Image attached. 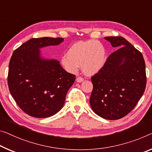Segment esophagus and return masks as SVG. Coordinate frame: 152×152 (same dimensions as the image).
Here are the masks:
<instances>
[{
	"mask_svg": "<svg viewBox=\"0 0 152 152\" xmlns=\"http://www.w3.org/2000/svg\"><path fill=\"white\" fill-rule=\"evenodd\" d=\"M84 80V79L82 77H77V79H76V81H77L78 83H81V82H82V81Z\"/></svg>",
	"mask_w": 152,
	"mask_h": 152,
	"instance_id": "34e87169",
	"label": "esophagus"
}]
</instances>
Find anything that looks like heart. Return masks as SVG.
Here are the masks:
<instances>
[{
  "label": "heart",
  "instance_id": "obj_1",
  "mask_svg": "<svg viewBox=\"0 0 152 152\" xmlns=\"http://www.w3.org/2000/svg\"><path fill=\"white\" fill-rule=\"evenodd\" d=\"M105 62V48L96 40L75 43L67 51V55L61 58L62 66L69 73H77L79 66H81L87 75L99 73L103 68Z\"/></svg>",
  "mask_w": 152,
  "mask_h": 152
}]
</instances>
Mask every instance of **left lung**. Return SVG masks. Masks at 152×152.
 <instances>
[{
    "label": "left lung",
    "instance_id": "left-lung-1",
    "mask_svg": "<svg viewBox=\"0 0 152 152\" xmlns=\"http://www.w3.org/2000/svg\"><path fill=\"white\" fill-rule=\"evenodd\" d=\"M104 39L119 48L91 78L93 90L90 103L98 115L115 120L129 113L143 96L147 81L145 63L142 53L124 37Z\"/></svg>",
    "mask_w": 152,
    "mask_h": 152
}]
</instances>
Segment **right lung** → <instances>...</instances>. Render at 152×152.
I'll return each mask as SVG.
<instances>
[{"label":"right lung","instance_id":"right-lung-1","mask_svg":"<svg viewBox=\"0 0 152 152\" xmlns=\"http://www.w3.org/2000/svg\"><path fill=\"white\" fill-rule=\"evenodd\" d=\"M63 41L60 37L33 38L13 53L9 64V89L18 105L28 115L48 118L64 105L75 75L65 71L59 61L43 59L40 53V48L58 45Z\"/></svg>","mask_w":152,"mask_h":152}]
</instances>
